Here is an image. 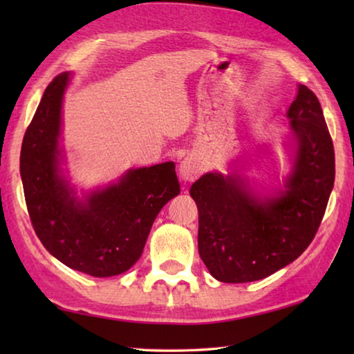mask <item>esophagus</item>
<instances>
[{
  "label": "esophagus",
  "instance_id": "1",
  "mask_svg": "<svg viewBox=\"0 0 354 354\" xmlns=\"http://www.w3.org/2000/svg\"><path fill=\"white\" fill-rule=\"evenodd\" d=\"M201 167L194 158H185L181 164H179V176L183 181H195L200 176Z\"/></svg>",
  "mask_w": 354,
  "mask_h": 354
}]
</instances>
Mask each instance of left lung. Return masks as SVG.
Returning <instances> with one entry per match:
<instances>
[{"label":"left lung","instance_id":"left-lung-1","mask_svg":"<svg viewBox=\"0 0 354 354\" xmlns=\"http://www.w3.org/2000/svg\"><path fill=\"white\" fill-rule=\"evenodd\" d=\"M292 171L261 195L247 179L206 173L190 187L198 207V251L221 283H251L289 266L313 242L331 195L334 147L313 91L299 84L287 111Z\"/></svg>","mask_w":354,"mask_h":354}]
</instances>
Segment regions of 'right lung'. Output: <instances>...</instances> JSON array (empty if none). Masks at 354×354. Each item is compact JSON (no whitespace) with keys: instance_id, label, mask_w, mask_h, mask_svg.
Returning <instances> with one entry per match:
<instances>
[{"instance_id":"add662e5","label":"right lung","mask_w":354,"mask_h":354,"mask_svg":"<svg viewBox=\"0 0 354 354\" xmlns=\"http://www.w3.org/2000/svg\"><path fill=\"white\" fill-rule=\"evenodd\" d=\"M68 82V71L50 82L23 137L20 175L28 212L56 259L91 277H115L139 261L159 211L179 194L175 162L131 169L80 198L61 169Z\"/></svg>"}]
</instances>
